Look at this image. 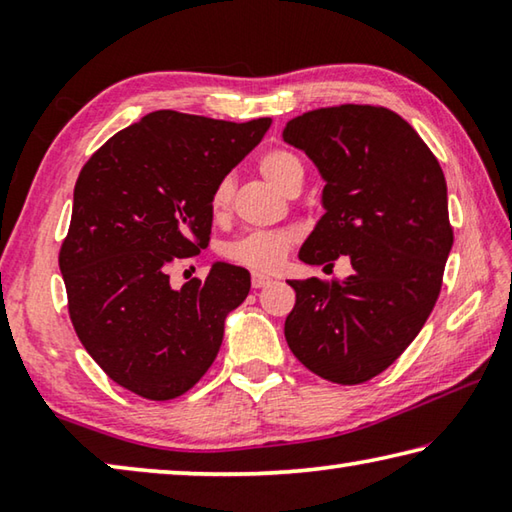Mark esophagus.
<instances>
[{
    "label": "esophagus",
    "mask_w": 512,
    "mask_h": 512,
    "mask_svg": "<svg viewBox=\"0 0 512 512\" xmlns=\"http://www.w3.org/2000/svg\"><path fill=\"white\" fill-rule=\"evenodd\" d=\"M250 282H253L255 289H262V287H266V284H271V277L264 275V273H253Z\"/></svg>",
    "instance_id": "obj_1"
}]
</instances>
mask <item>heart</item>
<instances>
[{"instance_id": "1", "label": "heart", "mask_w": 512, "mask_h": 512, "mask_svg": "<svg viewBox=\"0 0 512 512\" xmlns=\"http://www.w3.org/2000/svg\"><path fill=\"white\" fill-rule=\"evenodd\" d=\"M259 173L275 189L287 194L293 185L302 183L305 167L293 153L275 149L259 158ZM232 194H235V180L232 176H223L210 194V212L216 221H223L228 216ZM293 244H296V235L291 230H253L225 244L223 257L232 264L253 268V271H275L289 255Z\"/></svg>"}]
</instances>
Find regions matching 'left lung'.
Masks as SVG:
<instances>
[{
	"label": "left lung",
	"mask_w": 512,
	"mask_h": 512,
	"mask_svg": "<svg viewBox=\"0 0 512 512\" xmlns=\"http://www.w3.org/2000/svg\"><path fill=\"white\" fill-rule=\"evenodd\" d=\"M282 137L325 180V214L300 259L352 264L345 280H289L296 307L284 336L318 377L363 384L409 348L443 287L454 244L443 169L409 121L381 106L311 110Z\"/></svg>",
	"instance_id": "1"
}]
</instances>
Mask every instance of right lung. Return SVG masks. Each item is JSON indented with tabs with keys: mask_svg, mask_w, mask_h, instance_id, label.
I'll return each mask as SVG.
<instances>
[{
	"mask_svg": "<svg viewBox=\"0 0 512 512\" xmlns=\"http://www.w3.org/2000/svg\"><path fill=\"white\" fill-rule=\"evenodd\" d=\"M271 119L235 121L155 110L85 162L58 264L83 348L146 400L187 393L216 359L250 273L216 262L171 289L169 266L210 241V194L262 142Z\"/></svg>",
	"mask_w": 512,
	"mask_h": 512,
	"instance_id": "add662e5",
	"label": "right lung"
}]
</instances>
